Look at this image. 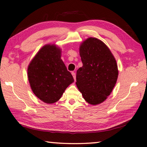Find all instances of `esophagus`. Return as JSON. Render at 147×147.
<instances>
[{
  "mask_svg": "<svg viewBox=\"0 0 147 147\" xmlns=\"http://www.w3.org/2000/svg\"><path fill=\"white\" fill-rule=\"evenodd\" d=\"M72 75H73L74 80H76V74H75V73H74V72H72Z\"/></svg>",
  "mask_w": 147,
  "mask_h": 147,
  "instance_id": "obj_1",
  "label": "esophagus"
}]
</instances>
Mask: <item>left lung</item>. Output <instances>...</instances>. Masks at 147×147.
Here are the masks:
<instances>
[{
	"label": "left lung",
	"mask_w": 147,
	"mask_h": 147,
	"mask_svg": "<svg viewBox=\"0 0 147 147\" xmlns=\"http://www.w3.org/2000/svg\"><path fill=\"white\" fill-rule=\"evenodd\" d=\"M83 66L76 71V86L89 104L96 105L106 100L115 87L118 68L115 58L106 45L89 38L80 46Z\"/></svg>",
	"instance_id": "8db88e82"
}]
</instances>
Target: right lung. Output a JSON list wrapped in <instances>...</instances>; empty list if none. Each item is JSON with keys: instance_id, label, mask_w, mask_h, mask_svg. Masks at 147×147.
Masks as SVG:
<instances>
[{"instance_id": "right-lung-1", "label": "right lung", "mask_w": 147, "mask_h": 147, "mask_svg": "<svg viewBox=\"0 0 147 147\" xmlns=\"http://www.w3.org/2000/svg\"><path fill=\"white\" fill-rule=\"evenodd\" d=\"M61 49L56 45H46L28 67V78L32 91L47 104L59 100L66 88L74 82L61 59Z\"/></svg>"}]
</instances>
